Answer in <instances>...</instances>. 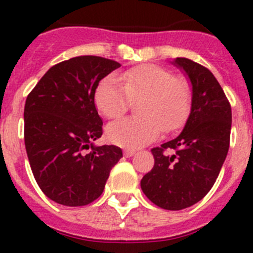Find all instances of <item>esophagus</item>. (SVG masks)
I'll list each match as a JSON object with an SVG mask.
<instances>
[{
  "instance_id": "esophagus-1",
  "label": "esophagus",
  "mask_w": 253,
  "mask_h": 253,
  "mask_svg": "<svg viewBox=\"0 0 253 253\" xmlns=\"http://www.w3.org/2000/svg\"><path fill=\"white\" fill-rule=\"evenodd\" d=\"M134 153H135V152L134 151H131V149H125L124 151V156L125 157H131V156H134Z\"/></svg>"
}]
</instances>
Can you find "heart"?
<instances>
[{"label": "heart", "mask_w": 253, "mask_h": 253, "mask_svg": "<svg viewBox=\"0 0 253 253\" xmlns=\"http://www.w3.org/2000/svg\"><path fill=\"white\" fill-rule=\"evenodd\" d=\"M138 101L139 116L109 124L106 137L116 146L137 149L160 137L162 129L173 131L184 124L191 106V88L182 78L156 64L134 67L122 76H105L96 86L95 105L109 119L126 113Z\"/></svg>", "instance_id": "1"}]
</instances>
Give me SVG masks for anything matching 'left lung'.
I'll return each instance as SVG.
<instances>
[{
	"instance_id": "left-lung-1",
	"label": "left lung",
	"mask_w": 253,
	"mask_h": 253,
	"mask_svg": "<svg viewBox=\"0 0 253 253\" xmlns=\"http://www.w3.org/2000/svg\"><path fill=\"white\" fill-rule=\"evenodd\" d=\"M172 64L191 84L190 115L175 139L152 149L154 166L140 187L157 207L181 210L200 202L213 187L229 149L232 110L209 69L187 58H176Z\"/></svg>"
}]
</instances>
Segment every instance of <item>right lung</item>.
<instances>
[{"instance_id": "add662e5", "label": "right lung", "mask_w": 253, "mask_h": 253, "mask_svg": "<svg viewBox=\"0 0 253 253\" xmlns=\"http://www.w3.org/2000/svg\"><path fill=\"white\" fill-rule=\"evenodd\" d=\"M119 67L95 55L71 58L51 67L26 99L24 134L31 171L58 204L82 207L96 200L123 157L119 147L93 144L102 135L96 86Z\"/></svg>"}]
</instances>
